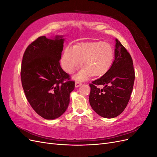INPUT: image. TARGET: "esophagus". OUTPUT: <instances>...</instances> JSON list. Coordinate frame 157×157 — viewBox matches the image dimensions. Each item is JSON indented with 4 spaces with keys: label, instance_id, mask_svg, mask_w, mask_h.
<instances>
[{
    "label": "esophagus",
    "instance_id": "obj_1",
    "mask_svg": "<svg viewBox=\"0 0 157 157\" xmlns=\"http://www.w3.org/2000/svg\"><path fill=\"white\" fill-rule=\"evenodd\" d=\"M81 84H82V83H81V82H75V87H76V88H77V87L80 86V85H81Z\"/></svg>",
    "mask_w": 157,
    "mask_h": 157
}]
</instances>
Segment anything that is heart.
Returning <instances> with one entry per match:
<instances>
[{
	"label": "heart",
	"instance_id": "obj_1",
	"mask_svg": "<svg viewBox=\"0 0 157 157\" xmlns=\"http://www.w3.org/2000/svg\"><path fill=\"white\" fill-rule=\"evenodd\" d=\"M114 57L115 52L111 44L103 41L82 42L75 47H66L61 63L65 71L71 73L82 63L84 67L74 76V78L83 81L92 75L101 77L105 75L112 66Z\"/></svg>",
	"mask_w": 157,
	"mask_h": 157
}]
</instances>
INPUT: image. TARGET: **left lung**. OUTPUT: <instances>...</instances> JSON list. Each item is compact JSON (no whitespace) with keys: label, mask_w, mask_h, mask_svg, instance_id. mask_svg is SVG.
Instances as JSON below:
<instances>
[{"label":"left lung","mask_w":157,"mask_h":157,"mask_svg":"<svg viewBox=\"0 0 157 157\" xmlns=\"http://www.w3.org/2000/svg\"><path fill=\"white\" fill-rule=\"evenodd\" d=\"M135 79L132 59L126 49L117 39L115 59L107 72L90 84L89 101L93 110L103 118L118 116L130 100ZM102 85L103 89L97 87Z\"/></svg>","instance_id":"8db88e82"}]
</instances>
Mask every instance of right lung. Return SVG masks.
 Returning <instances> with one entry per match:
<instances>
[{
	"label": "right lung",
	"mask_w": 157,
	"mask_h": 157,
	"mask_svg": "<svg viewBox=\"0 0 157 157\" xmlns=\"http://www.w3.org/2000/svg\"><path fill=\"white\" fill-rule=\"evenodd\" d=\"M63 37L40 36L28 46L23 56L21 79L25 96L35 111L47 120L63 115L75 89V82L69 80V75L59 63Z\"/></svg>",
	"instance_id": "right-lung-1"
}]
</instances>
